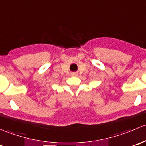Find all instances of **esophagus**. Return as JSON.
<instances>
[{"label": "esophagus", "mask_w": 146, "mask_h": 146, "mask_svg": "<svg viewBox=\"0 0 146 146\" xmlns=\"http://www.w3.org/2000/svg\"><path fill=\"white\" fill-rule=\"evenodd\" d=\"M71 75H72V76H77L78 74L76 72H73V73L71 74Z\"/></svg>", "instance_id": "obj_1"}]
</instances>
